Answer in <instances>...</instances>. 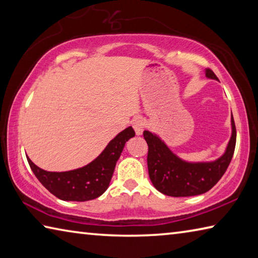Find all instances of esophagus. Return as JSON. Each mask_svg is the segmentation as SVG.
Returning <instances> with one entry per match:
<instances>
[{
  "instance_id": "1",
  "label": "esophagus",
  "mask_w": 258,
  "mask_h": 258,
  "mask_svg": "<svg viewBox=\"0 0 258 258\" xmlns=\"http://www.w3.org/2000/svg\"><path fill=\"white\" fill-rule=\"evenodd\" d=\"M132 125H133V128L135 131V133H137V135H141L146 127L145 120H143L142 117H139V116L135 117V118L133 119Z\"/></svg>"
}]
</instances>
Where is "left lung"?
<instances>
[{"label":"left lung","mask_w":258,"mask_h":258,"mask_svg":"<svg viewBox=\"0 0 258 258\" xmlns=\"http://www.w3.org/2000/svg\"><path fill=\"white\" fill-rule=\"evenodd\" d=\"M206 76L217 80L212 69H206ZM232 135L224 155L212 163H186L178 158L168 147L149 131L143 132L148 145V171L152 184L161 194L172 197H190L205 194L220 181L232 159L237 131L233 117Z\"/></svg>","instance_id":"left-lung-1"}]
</instances>
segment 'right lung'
I'll return each mask as SVG.
<instances>
[{
	"instance_id": "right-lung-1",
	"label": "right lung",
	"mask_w": 258,
	"mask_h": 258,
	"mask_svg": "<svg viewBox=\"0 0 258 258\" xmlns=\"http://www.w3.org/2000/svg\"><path fill=\"white\" fill-rule=\"evenodd\" d=\"M134 135L131 126L125 128L109 142L97 159L74 171L47 172L37 167L28 157L27 160L37 180L56 198L64 202H87L100 197L107 190L125 143Z\"/></svg>"
}]
</instances>
